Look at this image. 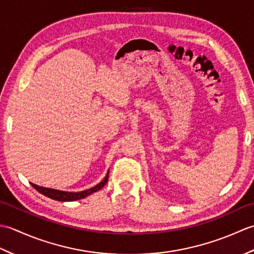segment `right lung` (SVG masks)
<instances>
[{
	"instance_id": "1",
	"label": "right lung",
	"mask_w": 254,
	"mask_h": 254,
	"mask_svg": "<svg viewBox=\"0 0 254 254\" xmlns=\"http://www.w3.org/2000/svg\"><path fill=\"white\" fill-rule=\"evenodd\" d=\"M108 177H109V171H108L107 176L105 177V179L102 180L98 185L87 189L85 191H80V192H67V191H61V190H56V189H50V188H44V187H39L35 185V183H30V185L34 187L36 190L44 194V195L50 197L52 199H56V201H60V202H71V201H77V199L84 198L86 196L90 195L91 193L99 191L100 189L104 187L107 181H108Z\"/></svg>"
}]
</instances>
